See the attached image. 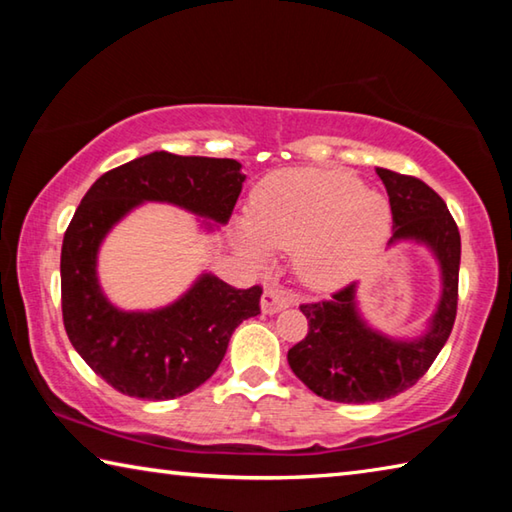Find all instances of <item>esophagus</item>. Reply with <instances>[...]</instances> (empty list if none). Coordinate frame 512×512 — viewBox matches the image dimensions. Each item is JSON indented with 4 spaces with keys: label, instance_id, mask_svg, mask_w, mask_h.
<instances>
[{
    "label": "esophagus",
    "instance_id": "34e87169",
    "mask_svg": "<svg viewBox=\"0 0 512 512\" xmlns=\"http://www.w3.org/2000/svg\"><path fill=\"white\" fill-rule=\"evenodd\" d=\"M289 305H291L289 293H284L282 289L268 287V289L264 291V296H262V311H264V314L273 316V314H277V311L287 309Z\"/></svg>",
    "mask_w": 512,
    "mask_h": 512
}]
</instances>
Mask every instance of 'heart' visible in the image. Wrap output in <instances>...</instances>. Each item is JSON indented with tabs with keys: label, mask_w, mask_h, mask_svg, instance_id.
<instances>
[{
	"label": "heart",
	"mask_w": 512,
	"mask_h": 512,
	"mask_svg": "<svg viewBox=\"0 0 512 512\" xmlns=\"http://www.w3.org/2000/svg\"><path fill=\"white\" fill-rule=\"evenodd\" d=\"M393 228L391 203L345 171L291 169L255 187L237 244L268 266L273 250H293L305 287L339 291L375 264Z\"/></svg>",
	"instance_id": "b5f03b06"
}]
</instances>
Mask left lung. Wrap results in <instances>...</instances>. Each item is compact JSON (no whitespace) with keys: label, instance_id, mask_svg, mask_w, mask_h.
<instances>
[{"label":"left lung","instance_id":"left-lung-1","mask_svg":"<svg viewBox=\"0 0 512 512\" xmlns=\"http://www.w3.org/2000/svg\"><path fill=\"white\" fill-rule=\"evenodd\" d=\"M377 176L393 212L388 248H427L438 264L440 296L413 336H391L370 325L359 305V284L334 293L332 300L300 307L309 334L289 350V366L309 391L343 404L384 402L411 388L443 350L456 318L461 235L445 201L418 178L381 167Z\"/></svg>","mask_w":512,"mask_h":512}]
</instances>
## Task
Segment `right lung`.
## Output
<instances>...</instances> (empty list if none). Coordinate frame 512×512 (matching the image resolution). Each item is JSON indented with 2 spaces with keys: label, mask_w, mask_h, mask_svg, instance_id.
Returning a JSON list of instances; mask_svg holds the SVG:
<instances>
[{
  "label": "right lung",
  "mask_w": 512,
  "mask_h": 512,
  "mask_svg": "<svg viewBox=\"0 0 512 512\" xmlns=\"http://www.w3.org/2000/svg\"><path fill=\"white\" fill-rule=\"evenodd\" d=\"M244 180L237 160L155 151L103 173L83 196L60 253L63 320L74 350L119 393L155 402L205 384L232 332L259 314L262 289H235L203 271L169 305L121 309L99 282L101 244L144 203L176 205L205 232L221 230Z\"/></svg>",
  "instance_id": "add662e5"
}]
</instances>
